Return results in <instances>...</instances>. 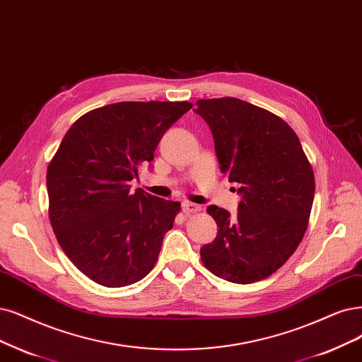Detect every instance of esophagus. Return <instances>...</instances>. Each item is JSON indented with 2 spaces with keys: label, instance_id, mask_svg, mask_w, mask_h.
Listing matches in <instances>:
<instances>
[{
  "label": "esophagus",
  "instance_id": "1",
  "mask_svg": "<svg viewBox=\"0 0 362 362\" xmlns=\"http://www.w3.org/2000/svg\"><path fill=\"white\" fill-rule=\"evenodd\" d=\"M182 210H183L185 215H192V213H198L199 210H202V207L197 206V204H194V203L185 202V203L182 204Z\"/></svg>",
  "mask_w": 362,
  "mask_h": 362
}]
</instances>
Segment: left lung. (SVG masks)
Wrapping results in <instances>:
<instances>
[{
    "instance_id": "obj_1",
    "label": "left lung",
    "mask_w": 362,
    "mask_h": 362,
    "mask_svg": "<svg viewBox=\"0 0 362 362\" xmlns=\"http://www.w3.org/2000/svg\"><path fill=\"white\" fill-rule=\"evenodd\" d=\"M197 105L215 139L222 173L242 194L234 219L225 209L207 207L219 230L199 255L207 270L228 282H259L301 243L315 197L313 168L297 134L274 113L233 97Z\"/></svg>"
}]
</instances>
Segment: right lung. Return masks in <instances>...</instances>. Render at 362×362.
<instances>
[{
  "mask_svg": "<svg viewBox=\"0 0 362 362\" xmlns=\"http://www.w3.org/2000/svg\"><path fill=\"white\" fill-rule=\"evenodd\" d=\"M188 101H122L80 116L47 167L49 219L65 255L93 282L120 288L149 274L179 202L129 182L153 160Z\"/></svg>",
  "mask_w": 362,
  "mask_h": 362,
  "instance_id": "right-lung-1",
  "label": "right lung"
}]
</instances>
